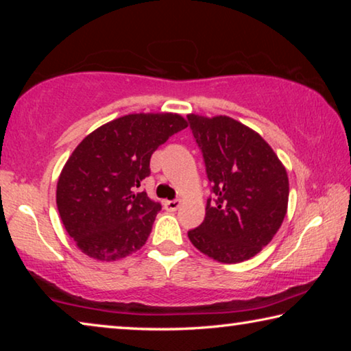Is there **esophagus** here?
<instances>
[{
  "label": "esophagus",
  "mask_w": 351,
  "mask_h": 351,
  "mask_svg": "<svg viewBox=\"0 0 351 351\" xmlns=\"http://www.w3.org/2000/svg\"><path fill=\"white\" fill-rule=\"evenodd\" d=\"M181 206V201L180 199H171V201H164V207L165 210L169 212H175L178 210V207Z\"/></svg>",
  "instance_id": "esophagus-1"
}]
</instances>
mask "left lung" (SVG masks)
Returning a JSON list of instances; mask_svg holds the SVG:
<instances>
[{"label": "left lung", "mask_w": 351, "mask_h": 351, "mask_svg": "<svg viewBox=\"0 0 351 351\" xmlns=\"http://www.w3.org/2000/svg\"><path fill=\"white\" fill-rule=\"evenodd\" d=\"M187 119L213 193L204 221L189 230V240L219 263L249 260L272 240L287 215V169L268 142L235 119Z\"/></svg>", "instance_id": "1"}]
</instances>
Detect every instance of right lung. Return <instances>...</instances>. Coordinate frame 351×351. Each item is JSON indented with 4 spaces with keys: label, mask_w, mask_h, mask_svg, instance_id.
Instances as JSON below:
<instances>
[{
    "label": "right lung",
    "mask_w": 351,
    "mask_h": 351,
    "mask_svg": "<svg viewBox=\"0 0 351 351\" xmlns=\"http://www.w3.org/2000/svg\"><path fill=\"white\" fill-rule=\"evenodd\" d=\"M186 127L175 112L127 114L75 147L58 176L57 209L83 254L116 261L145 245L161 204L139 192L141 182L153 152Z\"/></svg>",
    "instance_id": "right-lung-1"
}]
</instances>
